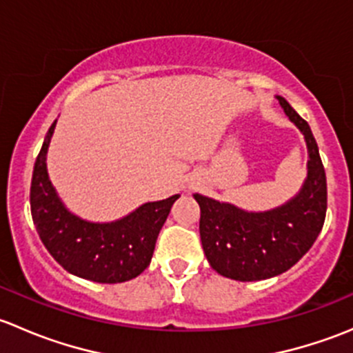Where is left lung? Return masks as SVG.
<instances>
[{
	"instance_id": "8db88e82",
	"label": "left lung",
	"mask_w": 353,
	"mask_h": 353,
	"mask_svg": "<svg viewBox=\"0 0 353 353\" xmlns=\"http://www.w3.org/2000/svg\"><path fill=\"white\" fill-rule=\"evenodd\" d=\"M279 99L307 147V176L301 190L275 208L249 212L229 201L194 193L199 237L210 266L227 279L256 282L282 275L311 249L326 215V174L309 124Z\"/></svg>"
}]
</instances>
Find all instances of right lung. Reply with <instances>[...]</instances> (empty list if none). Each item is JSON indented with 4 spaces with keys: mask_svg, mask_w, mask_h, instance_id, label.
Segmentation results:
<instances>
[{
    "mask_svg": "<svg viewBox=\"0 0 353 353\" xmlns=\"http://www.w3.org/2000/svg\"><path fill=\"white\" fill-rule=\"evenodd\" d=\"M56 123L46 134L32 174L30 210L39 237L71 275L97 283L128 282L150 265L160 229L181 194L143 203L110 222L81 219L68 208L49 179L48 152Z\"/></svg>",
    "mask_w": 353,
    "mask_h": 353,
    "instance_id": "right-lung-1",
    "label": "right lung"
}]
</instances>
